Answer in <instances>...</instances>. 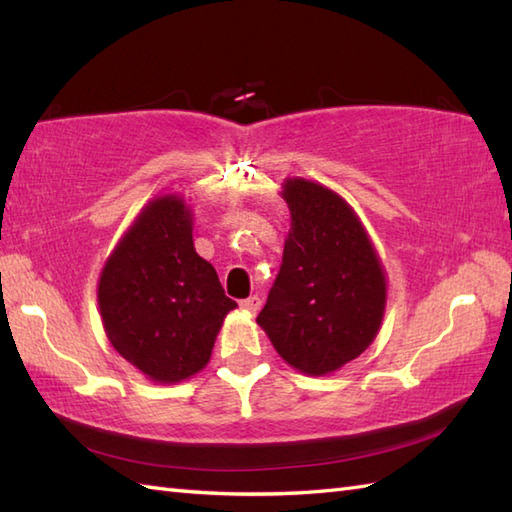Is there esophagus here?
Returning <instances> with one entry per match:
<instances>
[{"label":"esophagus","instance_id":"obj_1","mask_svg":"<svg viewBox=\"0 0 512 512\" xmlns=\"http://www.w3.org/2000/svg\"><path fill=\"white\" fill-rule=\"evenodd\" d=\"M242 308H244L246 312H250V314H255L259 308H262V299H259L257 295L248 297V299H244V301H242Z\"/></svg>","mask_w":512,"mask_h":512}]
</instances>
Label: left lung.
<instances>
[{
  "label": "left lung",
  "instance_id": "8db88e82",
  "mask_svg": "<svg viewBox=\"0 0 512 512\" xmlns=\"http://www.w3.org/2000/svg\"><path fill=\"white\" fill-rule=\"evenodd\" d=\"M281 195L290 209V233L257 323L288 365L325 376L376 339L387 301L385 270L339 193L288 178Z\"/></svg>",
  "mask_w": 512,
  "mask_h": 512
}]
</instances>
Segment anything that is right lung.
<instances>
[{
    "instance_id": "add662e5",
    "label": "right lung",
    "mask_w": 512,
    "mask_h": 512,
    "mask_svg": "<svg viewBox=\"0 0 512 512\" xmlns=\"http://www.w3.org/2000/svg\"><path fill=\"white\" fill-rule=\"evenodd\" d=\"M99 308L114 350L154 383H180L209 363L237 303L195 253L180 195L151 200L121 237L101 270Z\"/></svg>"
}]
</instances>
